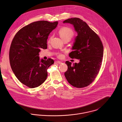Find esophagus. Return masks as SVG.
I'll return each instance as SVG.
<instances>
[{"label": "esophagus", "mask_w": 122, "mask_h": 122, "mask_svg": "<svg viewBox=\"0 0 122 122\" xmlns=\"http://www.w3.org/2000/svg\"><path fill=\"white\" fill-rule=\"evenodd\" d=\"M55 63H58V64H61L62 62L61 61H55Z\"/></svg>", "instance_id": "obj_1"}]
</instances>
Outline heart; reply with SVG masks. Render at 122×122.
<instances>
[{"instance_id":"1","label":"heart","mask_w":122,"mask_h":122,"mask_svg":"<svg viewBox=\"0 0 122 122\" xmlns=\"http://www.w3.org/2000/svg\"><path fill=\"white\" fill-rule=\"evenodd\" d=\"M59 34L63 41L65 40H70L74 36L73 30L68 27H63L59 31Z\"/></svg>"}]
</instances>
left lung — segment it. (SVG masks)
<instances>
[{
  "instance_id": "8db88e82",
  "label": "left lung",
  "mask_w": 122,
  "mask_h": 122,
  "mask_svg": "<svg viewBox=\"0 0 122 122\" xmlns=\"http://www.w3.org/2000/svg\"><path fill=\"white\" fill-rule=\"evenodd\" d=\"M63 23H70L74 28L77 36L75 39L70 53L71 58L79 60L72 64L69 61L65 63L68 70L64 75L68 82L76 88L86 87L93 81L102 65L103 46L99 37L87 25L78 18L65 20Z\"/></svg>"
}]
</instances>
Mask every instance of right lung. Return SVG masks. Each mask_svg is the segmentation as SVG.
<instances>
[{
	"mask_svg": "<svg viewBox=\"0 0 122 122\" xmlns=\"http://www.w3.org/2000/svg\"><path fill=\"white\" fill-rule=\"evenodd\" d=\"M58 21L40 20L21 28L12 42L9 60L11 67L18 79L30 88L40 86L46 80L47 70L54 63L52 59H40L41 48H47V39Z\"/></svg>",
	"mask_w": 122,
	"mask_h": 122,
	"instance_id": "add662e5",
	"label": "right lung"
}]
</instances>
